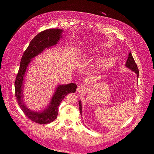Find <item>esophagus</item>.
Wrapping results in <instances>:
<instances>
[{
    "label": "esophagus",
    "mask_w": 154,
    "mask_h": 154,
    "mask_svg": "<svg viewBox=\"0 0 154 154\" xmlns=\"http://www.w3.org/2000/svg\"><path fill=\"white\" fill-rule=\"evenodd\" d=\"M85 89H86V87L85 85H80L77 87V91L79 93H82V92H84L85 91Z\"/></svg>",
    "instance_id": "esophagus-1"
}]
</instances>
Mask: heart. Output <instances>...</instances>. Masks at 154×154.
<instances>
[{
	"label": "heart",
	"mask_w": 154,
	"mask_h": 154,
	"mask_svg": "<svg viewBox=\"0 0 154 154\" xmlns=\"http://www.w3.org/2000/svg\"><path fill=\"white\" fill-rule=\"evenodd\" d=\"M92 52V51H91L90 49H89V50H88V49L85 50V52H87H87H88V53H89V52Z\"/></svg>",
	"instance_id": "heart-1"
}]
</instances>
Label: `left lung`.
<instances>
[{"label":"left lung","instance_id":"1","mask_svg":"<svg viewBox=\"0 0 154 154\" xmlns=\"http://www.w3.org/2000/svg\"><path fill=\"white\" fill-rule=\"evenodd\" d=\"M125 66L129 69H131V70L134 71L135 72V74H137V78L139 77V69L137 67V64L133 58L132 55V54L130 52L128 54V59L127 60V62L125 63ZM79 109H80V114L81 116L82 115V104L80 101H79Z\"/></svg>","mask_w":154,"mask_h":154}]
</instances>
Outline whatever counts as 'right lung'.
<instances>
[{
  "label": "right lung",
  "instance_id": "add662e5",
  "mask_svg": "<svg viewBox=\"0 0 154 154\" xmlns=\"http://www.w3.org/2000/svg\"><path fill=\"white\" fill-rule=\"evenodd\" d=\"M62 29H47L38 34L32 39L27 49L23 52L20 67L15 81V94L19 107L25 115L34 122L47 124L52 122L57 117L58 108L61 101L68 94L74 93L77 85L70 83L67 85H59L52 96L49 105L42 112H34L27 108L23 101V87L24 76L32 59L42 53L45 48L57 44L62 37Z\"/></svg>",
  "mask_w": 154,
  "mask_h": 154
}]
</instances>
